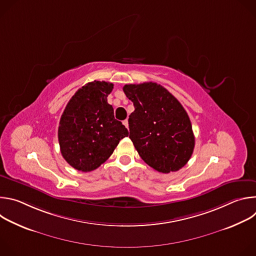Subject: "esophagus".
Listing matches in <instances>:
<instances>
[{"label":"esophagus","mask_w":256,"mask_h":256,"mask_svg":"<svg viewBox=\"0 0 256 256\" xmlns=\"http://www.w3.org/2000/svg\"><path fill=\"white\" fill-rule=\"evenodd\" d=\"M124 126H126V128L128 130V120H124V122H122Z\"/></svg>","instance_id":"34e87169"}]
</instances>
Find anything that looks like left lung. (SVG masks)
Masks as SVG:
<instances>
[{
    "instance_id": "left-lung-1",
    "label": "left lung",
    "mask_w": 256,
    "mask_h": 256,
    "mask_svg": "<svg viewBox=\"0 0 256 256\" xmlns=\"http://www.w3.org/2000/svg\"><path fill=\"white\" fill-rule=\"evenodd\" d=\"M124 92L134 106L128 118L130 138L140 157L158 172L181 169L194 148L192 122L184 106L153 82L124 85Z\"/></svg>"
}]
</instances>
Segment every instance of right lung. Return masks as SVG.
<instances>
[{"label":"right lung","mask_w":256,"mask_h":256,"mask_svg":"<svg viewBox=\"0 0 256 256\" xmlns=\"http://www.w3.org/2000/svg\"><path fill=\"white\" fill-rule=\"evenodd\" d=\"M112 89V83L90 82L70 99L62 114L58 132L60 153L79 171L98 168L112 156L120 140L128 136L107 102Z\"/></svg>","instance_id":"right-lung-1"}]
</instances>
